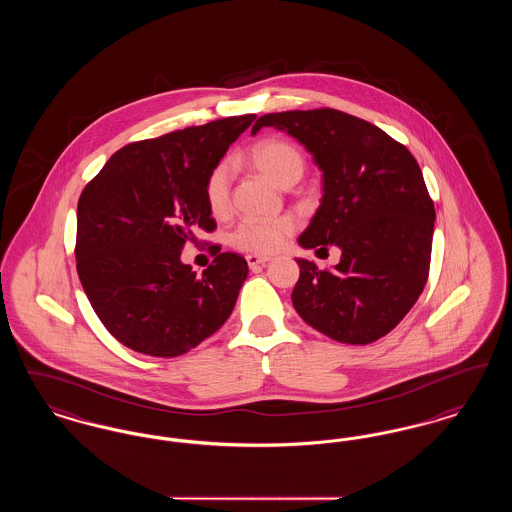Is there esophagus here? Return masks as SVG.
<instances>
[{
    "mask_svg": "<svg viewBox=\"0 0 512 512\" xmlns=\"http://www.w3.org/2000/svg\"><path fill=\"white\" fill-rule=\"evenodd\" d=\"M247 259V265L251 270H255V268L265 267L268 261H270V257H265V255H247L245 257Z\"/></svg>",
    "mask_w": 512,
    "mask_h": 512,
    "instance_id": "1",
    "label": "esophagus"
}]
</instances>
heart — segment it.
Masks as SVG:
<instances>
[{"instance_id": "1", "label": "heart", "mask_w": 512, "mask_h": 512, "mask_svg": "<svg viewBox=\"0 0 512 512\" xmlns=\"http://www.w3.org/2000/svg\"><path fill=\"white\" fill-rule=\"evenodd\" d=\"M249 163L263 172L274 184L282 188L293 186L305 171L303 153L297 147L278 138L261 140L247 151ZM232 169L226 161L217 163L205 178L203 194L213 215H224L230 209ZM297 230L293 217L278 219H245L232 230L230 242L234 247L249 253H274Z\"/></svg>"}]
</instances>
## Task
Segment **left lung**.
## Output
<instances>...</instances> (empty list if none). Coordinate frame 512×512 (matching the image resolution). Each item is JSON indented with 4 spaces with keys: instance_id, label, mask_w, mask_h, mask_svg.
<instances>
[{
    "instance_id": "obj_1",
    "label": "left lung",
    "mask_w": 512,
    "mask_h": 512,
    "mask_svg": "<svg viewBox=\"0 0 512 512\" xmlns=\"http://www.w3.org/2000/svg\"><path fill=\"white\" fill-rule=\"evenodd\" d=\"M288 132L322 171V199L299 236L305 249H341L334 270L301 268L297 315L324 336L365 345L411 311L430 270L436 211L411 151L382 128L336 109L268 113L253 124Z\"/></svg>"
}]
</instances>
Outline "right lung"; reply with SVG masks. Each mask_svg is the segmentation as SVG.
Listing matches in <instances>:
<instances>
[{"mask_svg": "<svg viewBox=\"0 0 512 512\" xmlns=\"http://www.w3.org/2000/svg\"><path fill=\"white\" fill-rule=\"evenodd\" d=\"M255 115L228 117L122 147L84 188L76 209V270L96 315L122 345L178 357L232 315L247 278L236 253L197 276L186 242L217 222L203 186Z\"/></svg>", "mask_w": 512, "mask_h": 512, "instance_id": "obj_1", "label": "right lung"}]
</instances>
